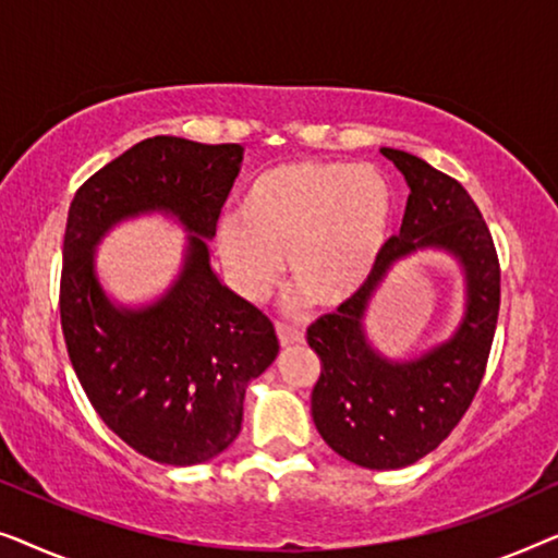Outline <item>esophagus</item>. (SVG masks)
Segmentation results:
<instances>
[{
  "label": "esophagus",
  "instance_id": "1",
  "mask_svg": "<svg viewBox=\"0 0 558 558\" xmlns=\"http://www.w3.org/2000/svg\"><path fill=\"white\" fill-rule=\"evenodd\" d=\"M277 335H279L281 348L296 345V342L304 340V332L296 330V327H292V325H287V323H277Z\"/></svg>",
  "mask_w": 558,
  "mask_h": 558
}]
</instances>
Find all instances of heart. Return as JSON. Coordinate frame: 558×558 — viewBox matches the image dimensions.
Masks as SVG:
<instances>
[{
  "instance_id": "obj_1",
  "label": "heart",
  "mask_w": 558,
  "mask_h": 558,
  "mask_svg": "<svg viewBox=\"0 0 558 558\" xmlns=\"http://www.w3.org/2000/svg\"><path fill=\"white\" fill-rule=\"evenodd\" d=\"M391 182L371 165L294 159L248 182L218 254L241 294L262 296L284 254L289 279L317 307H338L376 269L391 226Z\"/></svg>"
}]
</instances>
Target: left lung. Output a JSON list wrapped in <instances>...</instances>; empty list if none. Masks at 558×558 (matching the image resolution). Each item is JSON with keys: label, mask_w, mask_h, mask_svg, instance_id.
<instances>
[{"label": "left lung", "mask_w": 558, "mask_h": 558, "mask_svg": "<svg viewBox=\"0 0 558 558\" xmlns=\"http://www.w3.org/2000/svg\"><path fill=\"white\" fill-rule=\"evenodd\" d=\"M409 185L399 235L384 243L361 292L310 325L319 355L312 418L327 445L368 470H399L437 449L460 424L485 376L500 310V264L493 235L460 182L409 151L384 147ZM416 250H445L465 277V315L439 347L391 362L369 345L364 315L393 263Z\"/></svg>", "instance_id": "8db88e82"}]
</instances>
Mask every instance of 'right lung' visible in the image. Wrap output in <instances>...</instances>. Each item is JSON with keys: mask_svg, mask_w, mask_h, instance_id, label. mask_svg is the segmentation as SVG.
<instances>
[{"mask_svg": "<svg viewBox=\"0 0 558 558\" xmlns=\"http://www.w3.org/2000/svg\"><path fill=\"white\" fill-rule=\"evenodd\" d=\"M241 159V144L151 136L90 174L68 210L60 325L75 376L119 439L174 468L208 462L239 437L248 380L279 353L271 319L210 266ZM147 211L186 228V256L162 298L124 308L97 281L95 246Z\"/></svg>", "mask_w": 558, "mask_h": 558, "instance_id": "add662e5", "label": "right lung"}]
</instances>
